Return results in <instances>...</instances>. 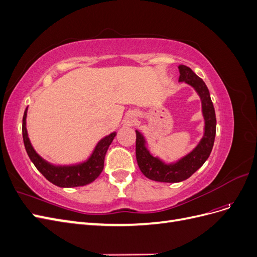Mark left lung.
<instances>
[{"mask_svg":"<svg viewBox=\"0 0 257 257\" xmlns=\"http://www.w3.org/2000/svg\"><path fill=\"white\" fill-rule=\"evenodd\" d=\"M179 82L186 84L196 91L201 100V112H203L205 126L204 136L198 145L185 155L174 163H165L150 152L147 147L145 136L136 130V160L142 173L153 181L176 183L190 178L198 168L203 166L212 151L216 119L215 111L210 93L204 80L185 65H179Z\"/></svg>","mask_w":257,"mask_h":257,"instance_id":"1","label":"left lung"}]
</instances>
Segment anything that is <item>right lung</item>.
<instances>
[{
	"mask_svg": "<svg viewBox=\"0 0 257 257\" xmlns=\"http://www.w3.org/2000/svg\"><path fill=\"white\" fill-rule=\"evenodd\" d=\"M27 112L25 110L22 119V137L27 153L35 167L48 181L60 188H75L93 182L103 172L106 152L112 143L115 132L100 139L90 157L80 163L72 165H53L44 160L31 145L27 131Z\"/></svg>",
	"mask_w": 257,
	"mask_h": 257,
	"instance_id": "add662e5",
	"label": "right lung"
}]
</instances>
